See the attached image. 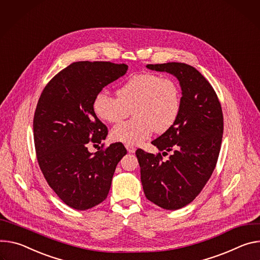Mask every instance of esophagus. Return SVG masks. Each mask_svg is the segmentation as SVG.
I'll use <instances>...</instances> for the list:
<instances>
[{
    "mask_svg": "<svg viewBox=\"0 0 260 260\" xmlns=\"http://www.w3.org/2000/svg\"><path fill=\"white\" fill-rule=\"evenodd\" d=\"M126 149L129 153H134L135 152V148L133 146H130V145H126Z\"/></svg>",
    "mask_w": 260,
    "mask_h": 260,
    "instance_id": "esophagus-1",
    "label": "esophagus"
}]
</instances>
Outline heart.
Wrapping results in <instances>:
<instances>
[{
	"instance_id": "1",
	"label": "heart",
	"mask_w": 260,
	"mask_h": 260,
	"mask_svg": "<svg viewBox=\"0 0 260 260\" xmlns=\"http://www.w3.org/2000/svg\"><path fill=\"white\" fill-rule=\"evenodd\" d=\"M118 97L106 91L93 100V111L107 123H117L131 113L134 118L114 126L113 141L138 145L152 133H164L176 123L181 108V91L169 77L155 73H139L128 78L117 91Z\"/></svg>"
}]
</instances>
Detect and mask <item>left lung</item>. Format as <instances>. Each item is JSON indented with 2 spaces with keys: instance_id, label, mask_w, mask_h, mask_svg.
Wrapping results in <instances>:
<instances>
[{
  "instance_id": "1",
  "label": "left lung",
  "mask_w": 260,
  "mask_h": 260,
  "mask_svg": "<svg viewBox=\"0 0 260 260\" xmlns=\"http://www.w3.org/2000/svg\"><path fill=\"white\" fill-rule=\"evenodd\" d=\"M147 68L175 75L182 89L179 117L169 130L152 141L163 161L139 149L136 157L146 197L165 210L189 205L204 189L216 167L223 135V113L216 92L194 67L184 63L149 64Z\"/></svg>"
}]
</instances>
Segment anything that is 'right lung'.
<instances>
[{
  "instance_id": "add662e5",
  "label": "right lung",
  "mask_w": 260,
  "mask_h": 260,
  "mask_svg": "<svg viewBox=\"0 0 260 260\" xmlns=\"http://www.w3.org/2000/svg\"><path fill=\"white\" fill-rule=\"evenodd\" d=\"M127 70L125 64L110 62L72 63L45 85L37 103L33 128L38 164L49 187L72 209L101 204L127 154L121 142L94 154L86 147L107 135L93 111L95 96Z\"/></svg>"
}]
</instances>
